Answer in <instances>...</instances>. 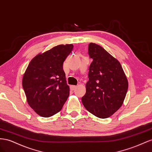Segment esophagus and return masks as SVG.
Listing matches in <instances>:
<instances>
[{
  "label": "esophagus",
  "mask_w": 152,
  "mask_h": 152,
  "mask_svg": "<svg viewBox=\"0 0 152 152\" xmlns=\"http://www.w3.org/2000/svg\"><path fill=\"white\" fill-rule=\"evenodd\" d=\"M76 87H77V86H75V85H71V86H70L71 90H75L76 88Z\"/></svg>",
  "instance_id": "esophagus-1"
}]
</instances>
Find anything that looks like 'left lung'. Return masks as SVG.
<instances>
[{"label":"left lung","instance_id":"left-lung-1","mask_svg":"<svg viewBox=\"0 0 152 152\" xmlns=\"http://www.w3.org/2000/svg\"><path fill=\"white\" fill-rule=\"evenodd\" d=\"M88 54L93 61L89 67L86 94L81 101L90 113L106 118L122 106L128 80L118 60L101 46L90 43Z\"/></svg>","mask_w":152,"mask_h":152}]
</instances>
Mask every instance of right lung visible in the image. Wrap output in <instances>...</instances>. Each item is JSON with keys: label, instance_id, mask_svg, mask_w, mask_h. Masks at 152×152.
Returning a JSON list of instances; mask_svg holds the SVG:
<instances>
[{"label": "right lung", "instance_id": "1", "mask_svg": "<svg viewBox=\"0 0 152 152\" xmlns=\"http://www.w3.org/2000/svg\"><path fill=\"white\" fill-rule=\"evenodd\" d=\"M72 48V44L60 45L37 54L24 73L22 86L27 101L42 117L57 114L69 97L63 63Z\"/></svg>", "mask_w": 152, "mask_h": 152}]
</instances>
